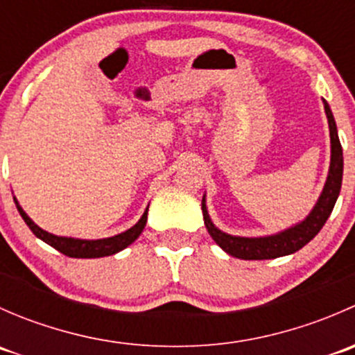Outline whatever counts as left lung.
I'll return each mask as SVG.
<instances>
[{
  "label": "left lung",
  "mask_w": 355,
  "mask_h": 355,
  "mask_svg": "<svg viewBox=\"0 0 355 355\" xmlns=\"http://www.w3.org/2000/svg\"><path fill=\"white\" fill-rule=\"evenodd\" d=\"M324 103V111L328 116V125H330V137H331V163L330 171H328L327 184H324L323 194L318 199L316 206L311 211L309 216L302 221V223L295 225V227L288 228V230L282 232V234L271 235V237H259V239H245V237H234V235L223 234L218 230L213 223H211L209 216H207L206 204L202 199V214H204V225H206L207 232L213 237L225 252L230 256L239 257V259L247 261H257V259H275V257L288 256V254L297 252L302 249L304 245L309 244L327 220L330 218L333 206H335L336 199H338L340 189H342V175H343V155H342V144H340L338 134H336L335 118H333L330 106L327 101Z\"/></svg>",
  "instance_id": "1"
}]
</instances>
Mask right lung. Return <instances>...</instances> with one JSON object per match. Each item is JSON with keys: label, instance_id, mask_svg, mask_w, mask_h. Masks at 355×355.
I'll return each instance as SVG.
<instances>
[{"label": "right lung", "instance_id": "right-lung-1", "mask_svg": "<svg viewBox=\"0 0 355 355\" xmlns=\"http://www.w3.org/2000/svg\"><path fill=\"white\" fill-rule=\"evenodd\" d=\"M17 202V200H15ZM17 209H19L20 216L24 218V221L27 223V227L31 228L32 234L37 239H41L42 242L55 247L56 250H60L62 254H65L68 257H105L111 256V254L120 252L121 249H125L127 245H130L135 239L141 235V232L144 230L146 221H148V209L142 214L141 220L130 228V230L123 232L120 235H114L110 239H101V241H78V239H67V237H56V235L48 234L42 228H39L31 218L25 214V211L19 206L17 202Z\"/></svg>", "mask_w": 355, "mask_h": 355}]
</instances>
